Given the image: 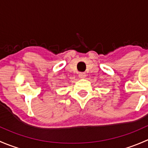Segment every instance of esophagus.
<instances>
[{
	"instance_id": "34e87169",
	"label": "esophagus",
	"mask_w": 148,
	"mask_h": 148,
	"mask_svg": "<svg viewBox=\"0 0 148 148\" xmlns=\"http://www.w3.org/2000/svg\"><path fill=\"white\" fill-rule=\"evenodd\" d=\"M79 77L80 79H84L86 77V74L84 72H80L79 74Z\"/></svg>"
}]
</instances>
